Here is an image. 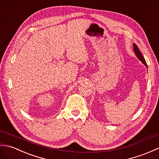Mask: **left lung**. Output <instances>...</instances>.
Instances as JSON below:
<instances>
[{
  "label": "left lung",
  "mask_w": 159,
  "mask_h": 159,
  "mask_svg": "<svg viewBox=\"0 0 159 159\" xmlns=\"http://www.w3.org/2000/svg\"><path fill=\"white\" fill-rule=\"evenodd\" d=\"M133 50H134V52H135V53L136 56H137V58H138L140 60V61H142L143 63V64L146 65V66L147 67V64H146V62L145 61V59H144L143 55L142 54V53L140 52L138 47H137V45L135 43L133 44Z\"/></svg>",
  "instance_id": "obj_1"
}]
</instances>
